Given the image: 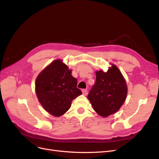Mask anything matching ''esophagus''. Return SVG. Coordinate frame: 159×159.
Returning <instances> with one entry per match:
<instances>
[{"mask_svg":"<svg viewBox=\"0 0 159 159\" xmlns=\"http://www.w3.org/2000/svg\"><path fill=\"white\" fill-rule=\"evenodd\" d=\"M82 93H83V94L84 95H86L88 94V89H82Z\"/></svg>","mask_w":159,"mask_h":159,"instance_id":"34e87169","label":"esophagus"}]
</instances>
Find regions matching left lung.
<instances>
[{"instance_id": "left-lung-1", "label": "left lung", "mask_w": 159, "mask_h": 159, "mask_svg": "<svg viewBox=\"0 0 159 159\" xmlns=\"http://www.w3.org/2000/svg\"><path fill=\"white\" fill-rule=\"evenodd\" d=\"M107 72L96 71L95 83L88 98L95 112L106 117L121 107L126 99L127 87L121 72L113 64Z\"/></svg>"}]
</instances>
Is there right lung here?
<instances>
[{
	"label": "right lung",
	"instance_id": "right-lung-1",
	"mask_svg": "<svg viewBox=\"0 0 159 159\" xmlns=\"http://www.w3.org/2000/svg\"><path fill=\"white\" fill-rule=\"evenodd\" d=\"M77 84L68 67L61 60H56L38 75L36 93L46 111L59 117L70 108L72 100L82 93Z\"/></svg>",
	"mask_w": 159,
	"mask_h": 159
}]
</instances>
